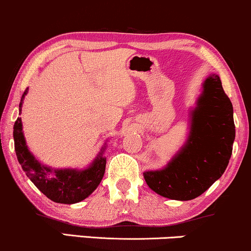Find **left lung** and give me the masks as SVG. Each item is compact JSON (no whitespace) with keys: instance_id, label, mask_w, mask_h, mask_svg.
I'll list each match as a JSON object with an SVG mask.
<instances>
[{"instance_id":"left-lung-1","label":"left lung","mask_w":251,"mask_h":251,"mask_svg":"<svg viewBox=\"0 0 251 251\" xmlns=\"http://www.w3.org/2000/svg\"><path fill=\"white\" fill-rule=\"evenodd\" d=\"M235 139L232 105L217 75L203 83V92L192 112L186 146L161 171L145 172L150 188L172 200H193L223 174Z\"/></svg>"}]
</instances>
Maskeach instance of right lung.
Instances as JSON below:
<instances>
[{"instance_id": "add662e5", "label": "right lung", "mask_w": 251, "mask_h": 251, "mask_svg": "<svg viewBox=\"0 0 251 251\" xmlns=\"http://www.w3.org/2000/svg\"><path fill=\"white\" fill-rule=\"evenodd\" d=\"M28 89L22 95L20 102V114L22 112V102ZM15 152L17 160L25 172L26 176L32 181L43 194L57 203H77L86 199L104 176L106 158L98 155L87 170H51L42 165L29 152L22 132V122L17 118L14 125Z\"/></svg>"}]
</instances>
